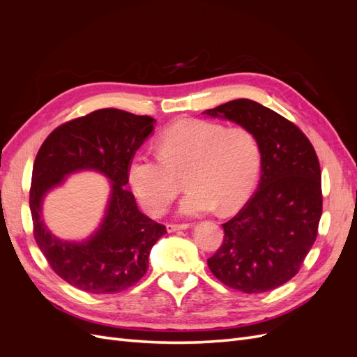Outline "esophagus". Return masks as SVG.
<instances>
[{
  "label": "esophagus",
  "mask_w": 357,
  "mask_h": 357,
  "mask_svg": "<svg viewBox=\"0 0 357 357\" xmlns=\"http://www.w3.org/2000/svg\"><path fill=\"white\" fill-rule=\"evenodd\" d=\"M188 228H190L189 223H181V225H178V223H168V225H167V231H168V232H176V231L188 229Z\"/></svg>",
  "instance_id": "obj_1"
}]
</instances>
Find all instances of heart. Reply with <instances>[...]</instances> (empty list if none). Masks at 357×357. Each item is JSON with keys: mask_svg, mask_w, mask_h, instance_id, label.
Wrapping results in <instances>:
<instances>
[{"mask_svg": "<svg viewBox=\"0 0 357 357\" xmlns=\"http://www.w3.org/2000/svg\"><path fill=\"white\" fill-rule=\"evenodd\" d=\"M159 155L139 150L128 164V180L144 210L160 215L177 195L178 176L188 172L183 215H201L219 207L231 213L252 195L261 174V147L243 126L185 119L160 134Z\"/></svg>", "mask_w": 357, "mask_h": 357, "instance_id": "heart-1", "label": "heart"}]
</instances>
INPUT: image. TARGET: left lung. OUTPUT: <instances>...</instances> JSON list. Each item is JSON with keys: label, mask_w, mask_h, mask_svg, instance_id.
I'll return each instance as SVG.
<instances>
[{"label": "left lung", "mask_w": 357, "mask_h": 357, "mask_svg": "<svg viewBox=\"0 0 357 357\" xmlns=\"http://www.w3.org/2000/svg\"><path fill=\"white\" fill-rule=\"evenodd\" d=\"M238 123L261 147V181L253 197L223 223V243L208 259L214 277L244 294H262L295 277L317 236L321 174L316 150L287 119L252 100L205 110Z\"/></svg>", "instance_id": "left-lung-1"}]
</instances>
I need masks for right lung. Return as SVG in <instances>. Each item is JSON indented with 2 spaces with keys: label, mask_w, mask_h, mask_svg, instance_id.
<instances>
[{
  "label": "right lung",
  "mask_w": 357,
  "mask_h": 357,
  "mask_svg": "<svg viewBox=\"0 0 357 357\" xmlns=\"http://www.w3.org/2000/svg\"><path fill=\"white\" fill-rule=\"evenodd\" d=\"M155 119L117 109L96 110L58 126L41 144L32 168L29 208L34 238L62 280L89 294H116L138 283L160 225L138 210L128 185V164L153 132ZM79 170L101 172L111 180L105 218L89 239L66 242L53 236L40 214L47 192Z\"/></svg>",
  "instance_id": "obj_1"
}]
</instances>
